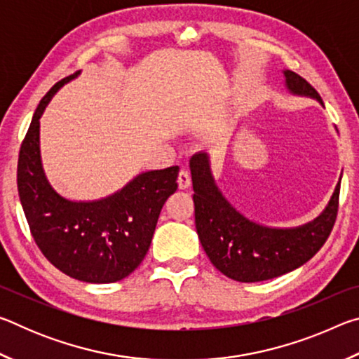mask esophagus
I'll use <instances>...</instances> for the list:
<instances>
[{"label": "esophagus", "mask_w": 359, "mask_h": 359, "mask_svg": "<svg viewBox=\"0 0 359 359\" xmlns=\"http://www.w3.org/2000/svg\"><path fill=\"white\" fill-rule=\"evenodd\" d=\"M177 182H179V188H180V190H185V188L190 187V184H191V175H190V172L185 171V169H180Z\"/></svg>", "instance_id": "1"}]
</instances>
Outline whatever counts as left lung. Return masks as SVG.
Instances as JSON below:
<instances>
[{
	"label": "left lung",
	"instance_id": "obj_1",
	"mask_svg": "<svg viewBox=\"0 0 359 359\" xmlns=\"http://www.w3.org/2000/svg\"><path fill=\"white\" fill-rule=\"evenodd\" d=\"M291 93L317 98L320 95L306 79L285 71ZM194 223L201 245L218 271L238 282L269 280L302 266L330 238L339 210L337 184L326 210L317 220L293 229H272L247 220L218 190L205 154L190 160Z\"/></svg>",
	"mask_w": 359,
	"mask_h": 359
}]
</instances>
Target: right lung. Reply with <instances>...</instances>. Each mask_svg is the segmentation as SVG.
<instances>
[{"label": "right lung", "instance_id": "obj_1", "mask_svg": "<svg viewBox=\"0 0 359 359\" xmlns=\"http://www.w3.org/2000/svg\"><path fill=\"white\" fill-rule=\"evenodd\" d=\"M76 76L53 85L36 109L20 145L17 187L42 255L77 280L112 283L130 276L147 255L163 205L177 190L179 166L139 174L101 201L72 203L53 191L41 166L39 118L58 88Z\"/></svg>", "mask_w": 359, "mask_h": 359}]
</instances>
